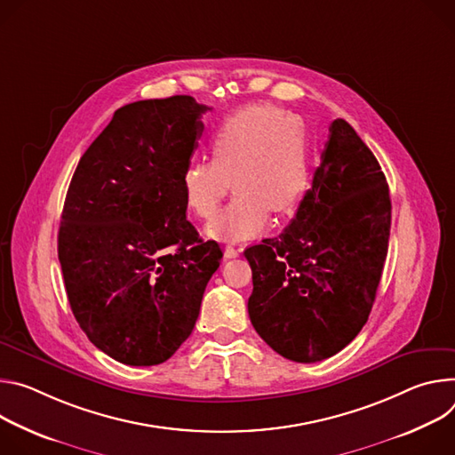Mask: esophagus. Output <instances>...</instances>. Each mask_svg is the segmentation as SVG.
Here are the masks:
<instances>
[{"instance_id": "esophagus-1", "label": "esophagus", "mask_w": 455, "mask_h": 455, "mask_svg": "<svg viewBox=\"0 0 455 455\" xmlns=\"http://www.w3.org/2000/svg\"><path fill=\"white\" fill-rule=\"evenodd\" d=\"M240 253H242V247H236L235 243H228L226 245V251H224L226 259H236Z\"/></svg>"}]
</instances>
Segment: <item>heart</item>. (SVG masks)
Returning <instances> with one entry per match:
<instances>
[{
	"label": "heart",
	"instance_id": "1",
	"mask_svg": "<svg viewBox=\"0 0 455 455\" xmlns=\"http://www.w3.org/2000/svg\"><path fill=\"white\" fill-rule=\"evenodd\" d=\"M212 163L195 161L182 173L188 208L212 219L236 188L228 208L206 228L220 240L260 233L271 212L291 215L309 188V146L304 124L273 105H251L228 117L210 140Z\"/></svg>",
	"mask_w": 455,
	"mask_h": 455
}]
</instances>
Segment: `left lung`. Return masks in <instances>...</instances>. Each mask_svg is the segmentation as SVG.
I'll use <instances>...</instances> for the list:
<instances>
[{
  "mask_svg": "<svg viewBox=\"0 0 455 455\" xmlns=\"http://www.w3.org/2000/svg\"><path fill=\"white\" fill-rule=\"evenodd\" d=\"M291 224L243 255L253 271L251 323L280 356H334L369 320L381 280L390 196L379 163L347 121L336 119Z\"/></svg>",
  "mask_w": 455,
  "mask_h": 455,
  "instance_id": "1",
  "label": "left lung"
}]
</instances>
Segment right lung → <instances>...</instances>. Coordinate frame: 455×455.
<instances>
[{
	"label": "right lung",
	"instance_id": "right-lung-1",
	"mask_svg": "<svg viewBox=\"0 0 455 455\" xmlns=\"http://www.w3.org/2000/svg\"><path fill=\"white\" fill-rule=\"evenodd\" d=\"M191 95L119 108L67 191L58 257L88 339L133 367L159 365L188 339L222 249L186 220L182 173L204 130Z\"/></svg>",
	"mask_w": 455,
	"mask_h": 455
}]
</instances>
